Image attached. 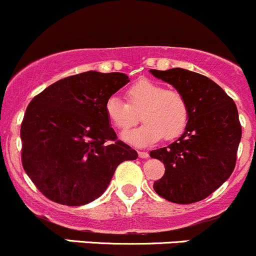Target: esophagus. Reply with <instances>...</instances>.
Listing matches in <instances>:
<instances>
[{"mask_svg": "<svg viewBox=\"0 0 256 256\" xmlns=\"http://www.w3.org/2000/svg\"><path fill=\"white\" fill-rule=\"evenodd\" d=\"M138 154H139V156H140V158H143V159L148 158V156H149L148 152H138Z\"/></svg>", "mask_w": 256, "mask_h": 256, "instance_id": "obj_1", "label": "esophagus"}]
</instances>
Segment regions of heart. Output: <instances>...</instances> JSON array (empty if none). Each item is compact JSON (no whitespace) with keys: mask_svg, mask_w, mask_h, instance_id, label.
Masks as SVG:
<instances>
[{"mask_svg":"<svg viewBox=\"0 0 256 256\" xmlns=\"http://www.w3.org/2000/svg\"><path fill=\"white\" fill-rule=\"evenodd\" d=\"M104 110L110 124L120 132L133 127L142 112L144 124L123 136L124 140L138 146L156 143L162 136L173 140L183 134L189 122V108L184 96L149 80H136L128 88L127 103L116 96L108 98Z\"/></svg>","mask_w":256,"mask_h":256,"instance_id":"heart-1","label":"heart"}]
</instances>
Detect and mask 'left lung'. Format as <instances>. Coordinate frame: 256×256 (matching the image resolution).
<instances>
[{
    "mask_svg": "<svg viewBox=\"0 0 256 256\" xmlns=\"http://www.w3.org/2000/svg\"><path fill=\"white\" fill-rule=\"evenodd\" d=\"M186 98L189 122L174 143L150 152L163 162L166 173L154 182L162 198L176 204L203 200L216 190L235 168L242 139L234 100L208 77L183 68L150 70Z\"/></svg>",
    "mask_w": 256,
    "mask_h": 256,
    "instance_id": "8db88e82",
    "label": "left lung"
}]
</instances>
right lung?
<instances>
[{
	"label": "right lung",
	"instance_id": "right-lung-1",
	"mask_svg": "<svg viewBox=\"0 0 256 256\" xmlns=\"http://www.w3.org/2000/svg\"><path fill=\"white\" fill-rule=\"evenodd\" d=\"M129 82L96 70L63 78L37 94L21 124L22 166L56 203L80 206L100 198L122 162L138 156L117 140L104 104Z\"/></svg>",
	"mask_w": 256,
	"mask_h": 256
}]
</instances>
